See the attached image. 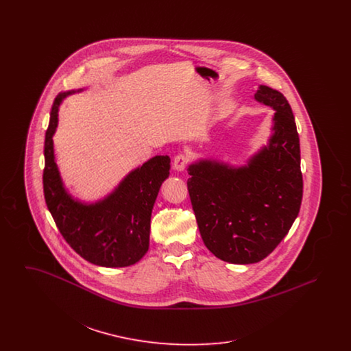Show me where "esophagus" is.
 <instances>
[{"label":"esophagus","mask_w":351,"mask_h":351,"mask_svg":"<svg viewBox=\"0 0 351 351\" xmlns=\"http://www.w3.org/2000/svg\"><path fill=\"white\" fill-rule=\"evenodd\" d=\"M188 162H189L188 155L179 154V155H176L175 159H173V168H175L176 171H184V169L186 168V166H188Z\"/></svg>","instance_id":"esophagus-1"}]
</instances>
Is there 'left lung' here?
Segmentation results:
<instances>
[{"instance_id": "8db88e82", "label": "left lung", "mask_w": 351, "mask_h": 351, "mask_svg": "<svg viewBox=\"0 0 351 351\" xmlns=\"http://www.w3.org/2000/svg\"><path fill=\"white\" fill-rule=\"evenodd\" d=\"M255 100L274 108V135L247 167L205 160L188 168V192L201 238L213 255L235 265L265 259L282 242L302 200L300 139L283 95L261 85Z\"/></svg>"}]
</instances>
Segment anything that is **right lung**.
I'll return each mask as SVG.
<instances>
[{
	"instance_id": "obj_1",
	"label": "right lung",
	"mask_w": 351,
	"mask_h": 351,
	"mask_svg": "<svg viewBox=\"0 0 351 351\" xmlns=\"http://www.w3.org/2000/svg\"><path fill=\"white\" fill-rule=\"evenodd\" d=\"M69 93H59L51 110L45 139V200L66 242L85 261L102 267L130 266L149 250L151 212L169 175L171 160L168 156L152 158L133 171L108 199L95 205L72 200L63 188L52 142L59 105Z\"/></svg>"
}]
</instances>
